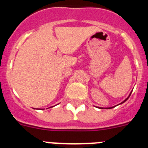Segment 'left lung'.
<instances>
[{"label":"left lung","mask_w":148,"mask_h":148,"mask_svg":"<svg viewBox=\"0 0 148 148\" xmlns=\"http://www.w3.org/2000/svg\"><path fill=\"white\" fill-rule=\"evenodd\" d=\"M131 92H130V95H129V96H128V97H127V99H125V101H122V102H121V104H122V103H124V102H125V101H127V99H128V98L130 97V95H131ZM114 108V107H112V108H107V109H111V108Z\"/></svg>","instance_id":"left-lung-1"}]
</instances>
